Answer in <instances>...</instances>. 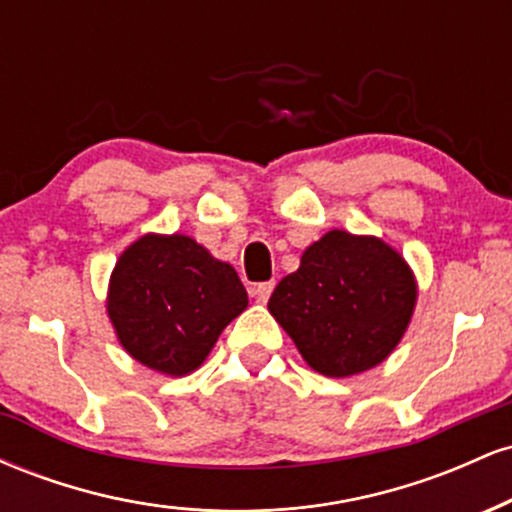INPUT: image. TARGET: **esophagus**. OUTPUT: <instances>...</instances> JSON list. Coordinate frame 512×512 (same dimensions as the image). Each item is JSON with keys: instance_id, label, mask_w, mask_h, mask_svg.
Wrapping results in <instances>:
<instances>
[{"instance_id": "34e87169", "label": "esophagus", "mask_w": 512, "mask_h": 512, "mask_svg": "<svg viewBox=\"0 0 512 512\" xmlns=\"http://www.w3.org/2000/svg\"><path fill=\"white\" fill-rule=\"evenodd\" d=\"M272 291H274V281H264V284H257L255 286L257 303H267L269 296H272Z\"/></svg>"}]
</instances>
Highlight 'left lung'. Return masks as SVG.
<instances>
[{"mask_svg":"<svg viewBox=\"0 0 512 512\" xmlns=\"http://www.w3.org/2000/svg\"><path fill=\"white\" fill-rule=\"evenodd\" d=\"M419 284L378 236L332 228L279 281L267 308L315 373L351 378L385 361L407 332Z\"/></svg>","mask_w":512,"mask_h":512,"instance_id":"8db88e82","label":"left lung"}]
</instances>
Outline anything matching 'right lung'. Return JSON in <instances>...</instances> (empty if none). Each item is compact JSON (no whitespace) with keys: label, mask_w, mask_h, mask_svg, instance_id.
Here are the masks:
<instances>
[{"label":"right lung","mask_w":512,"mask_h":512,"mask_svg":"<svg viewBox=\"0 0 512 512\" xmlns=\"http://www.w3.org/2000/svg\"><path fill=\"white\" fill-rule=\"evenodd\" d=\"M245 308L248 291L236 269L185 233H144L127 245L105 298L122 349L170 378L202 366Z\"/></svg>","instance_id":"add662e5"}]
</instances>
